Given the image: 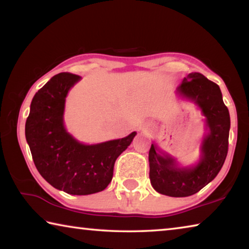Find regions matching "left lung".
I'll use <instances>...</instances> for the list:
<instances>
[{"label":"left lung","instance_id":"obj_1","mask_svg":"<svg viewBox=\"0 0 249 249\" xmlns=\"http://www.w3.org/2000/svg\"><path fill=\"white\" fill-rule=\"evenodd\" d=\"M177 93L201 108L209 128L196 166L179 167L176 159L163 154L155 144L149 149V178L156 191L182 197L199 192L220 172L229 151L231 120L220 87L199 72L189 73L177 88Z\"/></svg>","mask_w":249,"mask_h":249}]
</instances>
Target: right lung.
Here are the masks:
<instances>
[{"mask_svg": "<svg viewBox=\"0 0 249 249\" xmlns=\"http://www.w3.org/2000/svg\"><path fill=\"white\" fill-rule=\"evenodd\" d=\"M80 79L77 74L61 72L38 90L32 101L25 136L34 163L48 183L69 195L87 196L107 187L115 160L136 132L95 145L74 140L65 128L64 112L66 96Z\"/></svg>", "mask_w": 249, "mask_h": 249, "instance_id": "add662e5", "label": "right lung"}]
</instances>
